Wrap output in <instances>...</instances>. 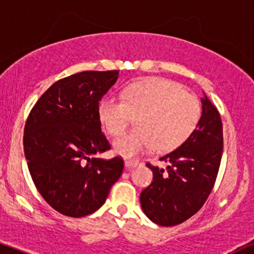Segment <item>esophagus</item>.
I'll list each match as a JSON object with an SVG mask.
<instances>
[{
	"mask_svg": "<svg viewBox=\"0 0 254 254\" xmlns=\"http://www.w3.org/2000/svg\"><path fill=\"white\" fill-rule=\"evenodd\" d=\"M138 165H140V161L138 160H133V159H127V160H125V168L127 169L136 168V166Z\"/></svg>",
	"mask_w": 254,
	"mask_h": 254,
	"instance_id": "34e87169",
	"label": "esophagus"
}]
</instances>
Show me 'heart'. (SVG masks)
Instances as JSON below:
<instances>
[{"mask_svg": "<svg viewBox=\"0 0 254 254\" xmlns=\"http://www.w3.org/2000/svg\"><path fill=\"white\" fill-rule=\"evenodd\" d=\"M99 117L113 137L123 135L137 117V129L114 142L118 154L135 157L154 147L169 152L181 146L196 129L201 104L178 83L150 78L127 86L123 99L102 100Z\"/></svg>", "mask_w": 254, "mask_h": 254, "instance_id": "1", "label": "heart"}]
</instances>
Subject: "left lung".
<instances>
[{
    "instance_id": "left-lung-1",
    "label": "left lung",
    "mask_w": 254,
    "mask_h": 254,
    "mask_svg": "<svg viewBox=\"0 0 254 254\" xmlns=\"http://www.w3.org/2000/svg\"><path fill=\"white\" fill-rule=\"evenodd\" d=\"M194 132L178 148L163 155L166 170L153 171L152 183L141 193V207L155 224L172 227L195 214L212 190L221 165L223 127L219 112L207 96Z\"/></svg>"
}]
</instances>
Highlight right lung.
<instances>
[{
  "label": "right lung",
  "mask_w": 254,
  "mask_h": 254,
  "mask_svg": "<svg viewBox=\"0 0 254 254\" xmlns=\"http://www.w3.org/2000/svg\"><path fill=\"white\" fill-rule=\"evenodd\" d=\"M119 71H84L58 80L27 117L24 152L40 194L58 212L84 217L99 210L124 169L101 131L99 102Z\"/></svg>",
  "instance_id": "add662e5"
}]
</instances>
